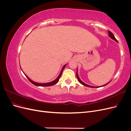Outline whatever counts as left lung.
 <instances>
[{
	"label": "left lung",
	"instance_id": "left-lung-1",
	"mask_svg": "<svg viewBox=\"0 0 131 131\" xmlns=\"http://www.w3.org/2000/svg\"><path fill=\"white\" fill-rule=\"evenodd\" d=\"M108 33H109V37L111 39H113V40H114L115 41L117 42V40H116V38H115L114 34H113L112 32H111L110 31L108 30ZM77 79H78V81H79V82L81 83V84L82 85H84V86H86V87H89V88H100V87L101 88V87L104 86H105V85H108V84H109V83L111 81H109V82H108V83H107V84H105V85H103V86H99V87H94V86H92L89 85H88V84H85V83H84V82L80 80V78L79 77V75H78V69H77Z\"/></svg>",
	"mask_w": 131,
	"mask_h": 131
}]
</instances>
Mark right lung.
Here are the masks:
<instances>
[{
    "label": "right lung",
    "instance_id": "1",
    "mask_svg": "<svg viewBox=\"0 0 131 131\" xmlns=\"http://www.w3.org/2000/svg\"><path fill=\"white\" fill-rule=\"evenodd\" d=\"M66 65H67V64H65L64 66H63V67H62V70H61V71L60 74H59V75H58V77H57L56 79H55L54 80H53V81H52L49 82H47V83H39V82H35V81H33L32 80H31V79H30L28 77L26 74H25L24 73H23L25 74V75H26V77L28 79V80H29V81L31 83V84H33V85H35V86H51L54 85V84H56V83H57V82H58L59 78H60V77H61V75H62V74L63 70V69H64V68L66 67Z\"/></svg>",
    "mask_w": 131,
    "mask_h": 131
}]
</instances>
